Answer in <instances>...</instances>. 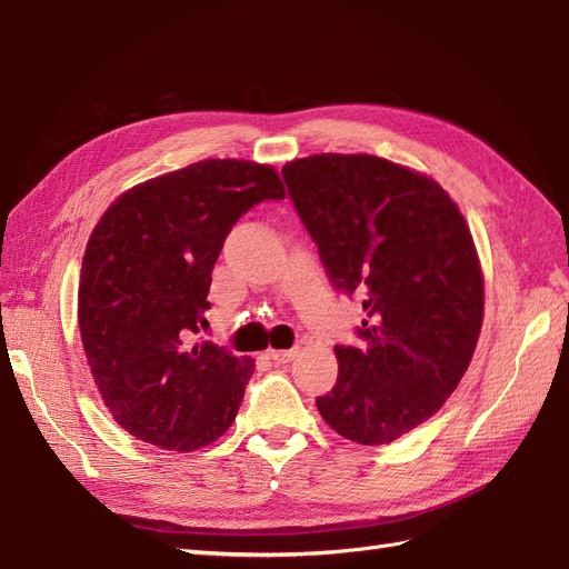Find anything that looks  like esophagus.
<instances>
[{
    "label": "esophagus",
    "instance_id": "1",
    "mask_svg": "<svg viewBox=\"0 0 569 569\" xmlns=\"http://www.w3.org/2000/svg\"><path fill=\"white\" fill-rule=\"evenodd\" d=\"M299 353V349H272L268 356L274 360V363H289V360H295Z\"/></svg>",
    "mask_w": 569,
    "mask_h": 569
}]
</instances>
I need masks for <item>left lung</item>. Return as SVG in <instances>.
I'll return each instance as SVG.
<instances>
[{"label":"left lung","instance_id":"1","mask_svg":"<svg viewBox=\"0 0 569 569\" xmlns=\"http://www.w3.org/2000/svg\"><path fill=\"white\" fill-rule=\"evenodd\" d=\"M282 176L343 295L363 299V347H335L339 377L316 401L337 435L391 443L429 420L468 370L485 274L446 189L370 153H313Z\"/></svg>","mask_w":569,"mask_h":569}]
</instances>
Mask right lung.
<instances>
[{"mask_svg":"<svg viewBox=\"0 0 569 569\" xmlns=\"http://www.w3.org/2000/svg\"><path fill=\"white\" fill-rule=\"evenodd\" d=\"M266 199H284L272 166L206 159L134 184L94 226L78 284L80 339L101 401L132 437L189 453L234 422L253 358L192 337L222 242Z\"/></svg>","mask_w":569,"mask_h":569,"instance_id":"1","label":"right lung"}]
</instances>
